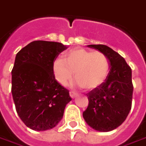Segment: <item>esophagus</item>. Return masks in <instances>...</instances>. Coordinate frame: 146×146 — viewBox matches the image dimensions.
Masks as SVG:
<instances>
[{
    "mask_svg": "<svg viewBox=\"0 0 146 146\" xmlns=\"http://www.w3.org/2000/svg\"><path fill=\"white\" fill-rule=\"evenodd\" d=\"M70 95L72 98H75L77 96V94L74 92H70Z\"/></svg>",
    "mask_w": 146,
    "mask_h": 146,
    "instance_id": "esophagus-1",
    "label": "esophagus"
}]
</instances>
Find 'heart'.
Returning a JSON list of instances; mask_svg holds the SVG:
<instances>
[{
	"mask_svg": "<svg viewBox=\"0 0 146 146\" xmlns=\"http://www.w3.org/2000/svg\"><path fill=\"white\" fill-rule=\"evenodd\" d=\"M110 62L102 51H91L84 48H74L65 52L63 59L55 58L52 71L55 80L66 85L73 78L86 90H94L105 82L109 74Z\"/></svg>",
	"mask_w": 146,
	"mask_h": 146,
	"instance_id": "1",
	"label": "heart"
}]
</instances>
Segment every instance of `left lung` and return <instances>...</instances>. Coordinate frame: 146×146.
I'll return each instance as SVG.
<instances>
[{"label":"left lung","mask_w":146,"mask_h":146,"mask_svg":"<svg viewBox=\"0 0 146 146\" xmlns=\"http://www.w3.org/2000/svg\"><path fill=\"white\" fill-rule=\"evenodd\" d=\"M88 47L107 56L110 70L105 82L87 95L88 106L83 116L95 131H110L122 124L131 109V69L120 54L106 45L90 44Z\"/></svg>","instance_id":"1"}]
</instances>
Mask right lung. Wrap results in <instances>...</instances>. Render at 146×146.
Wrapping results in <instances>:
<instances>
[{
  "mask_svg": "<svg viewBox=\"0 0 146 146\" xmlns=\"http://www.w3.org/2000/svg\"><path fill=\"white\" fill-rule=\"evenodd\" d=\"M67 49L62 43L35 40L15 56L11 71V94L18 115L34 131L54 127L63 116L69 91L55 80L53 62Z\"/></svg>",
  "mask_w": 146,
  "mask_h": 146,
  "instance_id": "1",
  "label": "right lung"
}]
</instances>
